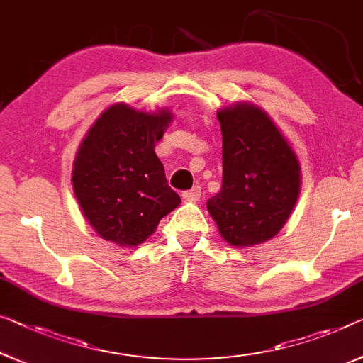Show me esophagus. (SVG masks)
<instances>
[{
    "label": "esophagus",
    "mask_w": 363,
    "mask_h": 363,
    "mask_svg": "<svg viewBox=\"0 0 363 363\" xmlns=\"http://www.w3.org/2000/svg\"><path fill=\"white\" fill-rule=\"evenodd\" d=\"M183 198L188 199V201H196L201 198V186L199 185H194L191 189H188V191L183 193Z\"/></svg>",
    "instance_id": "esophagus-1"
}]
</instances>
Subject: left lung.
I'll list each match as a JSON object with an SVG mask.
<instances>
[{
  "instance_id": "1",
  "label": "left lung",
  "mask_w": 363,
  "mask_h": 363,
  "mask_svg": "<svg viewBox=\"0 0 363 363\" xmlns=\"http://www.w3.org/2000/svg\"><path fill=\"white\" fill-rule=\"evenodd\" d=\"M217 120L222 186L208 199V211L227 243H263L281 230L297 203L298 160L269 116L252 104L220 110Z\"/></svg>"
}]
</instances>
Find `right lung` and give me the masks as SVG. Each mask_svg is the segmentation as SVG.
Masks as SVG:
<instances>
[{
	"mask_svg": "<svg viewBox=\"0 0 363 363\" xmlns=\"http://www.w3.org/2000/svg\"><path fill=\"white\" fill-rule=\"evenodd\" d=\"M172 121L169 111L144 113L125 104L99 116L77 150L72 189L100 237L136 247L180 204L154 152Z\"/></svg>",
	"mask_w": 363,
	"mask_h": 363,
	"instance_id": "1",
	"label": "right lung"
}]
</instances>
